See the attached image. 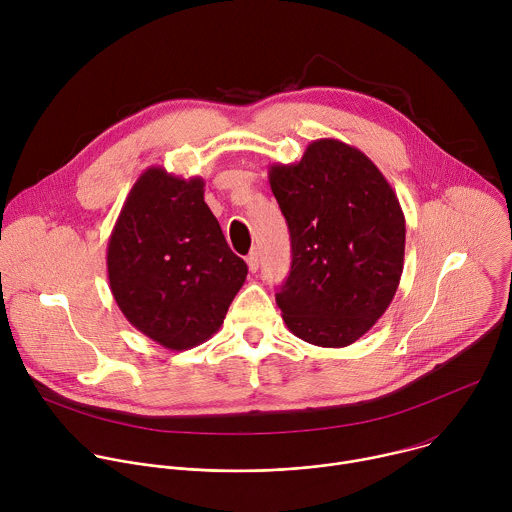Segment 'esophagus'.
I'll return each mask as SVG.
<instances>
[{"mask_svg":"<svg viewBox=\"0 0 512 512\" xmlns=\"http://www.w3.org/2000/svg\"><path fill=\"white\" fill-rule=\"evenodd\" d=\"M245 261H247V265H249V271H257L259 269V253L257 251H251L247 257H245Z\"/></svg>","mask_w":512,"mask_h":512,"instance_id":"obj_1","label":"esophagus"}]
</instances>
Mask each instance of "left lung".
<instances>
[{"instance_id": "left-lung-1", "label": "left lung", "mask_w": 512, "mask_h": 512, "mask_svg": "<svg viewBox=\"0 0 512 512\" xmlns=\"http://www.w3.org/2000/svg\"><path fill=\"white\" fill-rule=\"evenodd\" d=\"M269 184L291 239V269L275 294L285 326L314 346L356 342L385 314L403 273L395 190L338 139L312 141L296 164H273Z\"/></svg>"}]
</instances>
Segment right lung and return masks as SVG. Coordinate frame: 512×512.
I'll list each match as a JSON object with an SVG mask.
<instances>
[{
	"mask_svg": "<svg viewBox=\"0 0 512 512\" xmlns=\"http://www.w3.org/2000/svg\"><path fill=\"white\" fill-rule=\"evenodd\" d=\"M111 294L141 334L188 350L223 326L247 277L204 202V180L160 166L129 190L107 245Z\"/></svg>",
	"mask_w": 512,
	"mask_h": 512,
	"instance_id": "obj_1",
	"label": "right lung"
}]
</instances>
